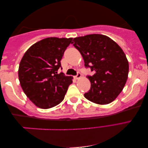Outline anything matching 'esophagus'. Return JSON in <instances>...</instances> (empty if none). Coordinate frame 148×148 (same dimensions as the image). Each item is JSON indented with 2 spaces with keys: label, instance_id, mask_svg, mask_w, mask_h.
Here are the masks:
<instances>
[{
  "label": "esophagus",
  "instance_id": "34e87169",
  "mask_svg": "<svg viewBox=\"0 0 148 148\" xmlns=\"http://www.w3.org/2000/svg\"><path fill=\"white\" fill-rule=\"evenodd\" d=\"M81 77V74L80 73H77V75L75 77V78L76 79H80Z\"/></svg>",
  "mask_w": 148,
  "mask_h": 148
}]
</instances>
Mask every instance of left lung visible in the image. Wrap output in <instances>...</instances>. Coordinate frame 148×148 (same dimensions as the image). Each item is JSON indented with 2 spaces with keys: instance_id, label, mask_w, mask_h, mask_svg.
<instances>
[{
  "instance_id": "left-lung-1",
  "label": "left lung",
  "mask_w": 148,
  "mask_h": 148,
  "mask_svg": "<svg viewBox=\"0 0 148 148\" xmlns=\"http://www.w3.org/2000/svg\"><path fill=\"white\" fill-rule=\"evenodd\" d=\"M73 41L83 58L85 67L95 71L94 75L87 77L91 87L84 97L100 105L112 102L121 92L129 75V62L122 48L101 34L76 37Z\"/></svg>"
}]
</instances>
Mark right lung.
<instances>
[{
    "label": "right lung",
    "mask_w": 148,
    "mask_h": 148,
    "mask_svg": "<svg viewBox=\"0 0 148 148\" xmlns=\"http://www.w3.org/2000/svg\"><path fill=\"white\" fill-rule=\"evenodd\" d=\"M73 38L48 37L29 48L19 63L18 77L28 98L41 109H49L64 99L73 77L58 73L64 51Z\"/></svg>",
    "instance_id": "1"
}]
</instances>
